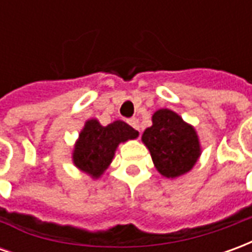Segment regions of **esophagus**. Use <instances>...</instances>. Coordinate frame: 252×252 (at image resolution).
<instances>
[{
    "instance_id": "34e87169",
    "label": "esophagus",
    "mask_w": 252,
    "mask_h": 252,
    "mask_svg": "<svg viewBox=\"0 0 252 252\" xmlns=\"http://www.w3.org/2000/svg\"><path fill=\"white\" fill-rule=\"evenodd\" d=\"M128 124L132 126V128H135L136 131H140V126H139V120L137 119H131V120H128Z\"/></svg>"
}]
</instances>
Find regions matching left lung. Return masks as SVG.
Instances as JSON below:
<instances>
[{"instance_id": "1", "label": "left lung", "mask_w": 252, "mask_h": 252, "mask_svg": "<svg viewBox=\"0 0 252 252\" xmlns=\"http://www.w3.org/2000/svg\"><path fill=\"white\" fill-rule=\"evenodd\" d=\"M153 126L143 132L142 142L151 154L154 166L164 178H178L189 173L200 159V137L193 126L174 110H157Z\"/></svg>"}]
</instances>
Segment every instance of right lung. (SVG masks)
Masks as SVG:
<instances>
[{"instance_id": "add662e5", "label": "right lung", "mask_w": 252, "mask_h": 252, "mask_svg": "<svg viewBox=\"0 0 252 252\" xmlns=\"http://www.w3.org/2000/svg\"><path fill=\"white\" fill-rule=\"evenodd\" d=\"M137 136L139 132L124 121L116 120L104 126L97 119H90L74 144L72 163L93 180H98L112 163L119 144Z\"/></svg>"}]
</instances>
